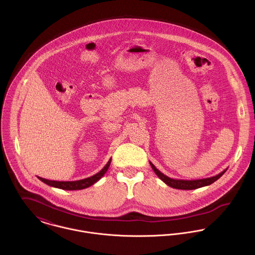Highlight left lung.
I'll use <instances>...</instances> for the list:
<instances>
[{"label":"left lung","mask_w":255,"mask_h":255,"mask_svg":"<svg viewBox=\"0 0 255 255\" xmlns=\"http://www.w3.org/2000/svg\"><path fill=\"white\" fill-rule=\"evenodd\" d=\"M150 166L153 169V171L155 172V174L160 178V180H162L165 182L167 185L173 187V188H177V189H184V190H191V189H196L202 186H206L209 185L214 182H216L218 179H220L225 172L228 170H224L223 172H221L218 175L214 176V177H210V178H206V179H200V180H192V181H187V180H177V179H172L167 177L166 175H164L163 173H161L150 161Z\"/></svg>","instance_id":"8db88e82"}]
</instances>
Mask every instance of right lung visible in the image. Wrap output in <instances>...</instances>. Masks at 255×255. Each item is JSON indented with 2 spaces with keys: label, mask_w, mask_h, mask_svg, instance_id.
Segmentation results:
<instances>
[{
  "label": "right lung",
  "mask_w": 255,
  "mask_h": 255,
  "mask_svg": "<svg viewBox=\"0 0 255 255\" xmlns=\"http://www.w3.org/2000/svg\"><path fill=\"white\" fill-rule=\"evenodd\" d=\"M110 164H111V159L108 161V163L105 165V167L98 172L97 174L93 175L92 177L83 179V180H79V181H73V182H58V181H49L43 178L38 177V179L41 182L50 185V186H54L57 188H61V189H65V190H79V189H83L86 187H89L90 185L94 184L95 182H98L104 175L105 173L108 171L109 169Z\"/></svg>",
  "instance_id": "right-lung-1"
}]
</instances>
